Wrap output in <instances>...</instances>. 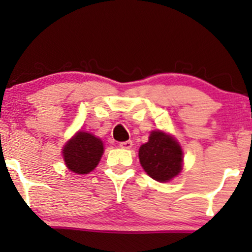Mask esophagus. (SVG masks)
Instances as JSON below:
<instances>
[{
    "label": "esophagus",
    "mask_w": 252,
    "mask_h": 252,
    "mask_svg": "<svg viewBox=\"0 0 252 252\" xmlns=\"http://www.w3.org/2000/svg\"><path fill=\"white\" fill-rule=\"evenodd\" d=\"M120 147L123 149H130L132 147V141H124V142L120 143Z\"/></svg>",
    "instance_id": "34e87169"
}]
</instances>
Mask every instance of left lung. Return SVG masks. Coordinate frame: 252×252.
Listing matches in <instances>:
<instances>
[{
    "label": "left lung",
    "mask_w": 252,
    "mask_h": 252,
    "mask_svg": "<svg viewBox=\"0 0 252 252\" xmlns=\"http://www.w3.org/2000/svg\"><path fill=\"white\" fill-rule=\"evenodd\" d=\"M138 158L147 174L156 181L172 180L180 173L182 150L172 136L162 131H153L149 141L141 146Z\"/></svg>",
    "instance_id": "1"
}]
</instances>
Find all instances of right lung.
<instances>
[{"instance_id":"1","label":"right lung","mask_w":252,"mask_h":252,"mask_svg":"<svg viewBox=\"0 0 252 252\" xmlns=\"http://www.w3.org/2000/svg\"><path fill=\"white\" fill-rule=\"evenodd\" d=\"M103 152L102 141L85 131L78 132L63 150L66 166L77 174H88L94 170Z\"/></svg>"}]
</instances>
